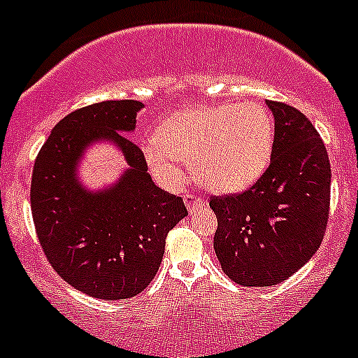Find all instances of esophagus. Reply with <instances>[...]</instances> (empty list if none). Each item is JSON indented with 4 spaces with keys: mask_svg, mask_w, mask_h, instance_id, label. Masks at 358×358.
<instances>
[{
    "mask_svg": "<svg viewBox=\"0 0 358 358\" xmlns=\"http://www.w3.org/2000/svg\"><path fill=\"white\" fill-rule=\"evenodd\" d=\"M204 204H206V202H204V199L202 197H197V195L194 194L185 195V206L188 208V210H199V208H202Z\"/></svg>",
    "mask_w": 358,
    "mask_h": 358,
    "instance_id": "obj_1",
    "label": "esophagus"
}]
</instances>
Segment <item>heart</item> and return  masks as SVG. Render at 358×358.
Listing matches in <instances>:
<instances>
[{"instance_id":"heart-1","label":"heart","mask_w":358,"mask_h":358,"mask_svg":"<svg viewBox=\"0 0 358 358\" xmlns=\"http://www.w3.org/2000/svg\"><path fill=\"white\" fill-rule=\"evenodd\" d=\"M273 147V116L262 103L242 102L192 107L170 116L143 152L152 170L166 181L181 179V159H186L206 188L233 194L264 176Z\"/></svg>"}]
</instances>
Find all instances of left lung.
<instances>
[{
    "mask_svg": "<svg viewBox=\"0 0 358 358\" xmlns=\"http://www.w3.org/2000/svg\"><path fill=\"white\" fill-rule=\"evenodd\" d=\"M274 147L264 176L243 194L213 197V248L222 271L243 287H271L315 255L327 231L331 170L315 127L292 106L267 100Z\"/></svg>",
    "mask_w": 358,
    "mask_h": 358,
    "instance_id": "obj_1",
    "label": "left lung"
}]
</instances>
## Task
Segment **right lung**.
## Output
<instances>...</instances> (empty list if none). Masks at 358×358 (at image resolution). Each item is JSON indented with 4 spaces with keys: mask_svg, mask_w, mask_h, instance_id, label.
<instances>
[{
    "mask_svg": "<svg viewBox=\"0 0 358 358\" xmlns=\"http://www.w3.org/2000/svg\"><path fill=\"white\" fill-rule=\"evenodd\" d=\"M138 100L73 110L53 127L34 164L30 204L41 248L57 274L80 292L118 301L154 280L169 231L188 215L181 197L154 185L143 152L127 136ZM107 141L128 163L115 185L87 190L78 166L91 144Z\"/></svg>",
    "mask_w": 358,
    "mask_h": 358,
    "instance_id": "obj_1",
    "label": "right lung"
}]
</instances>
